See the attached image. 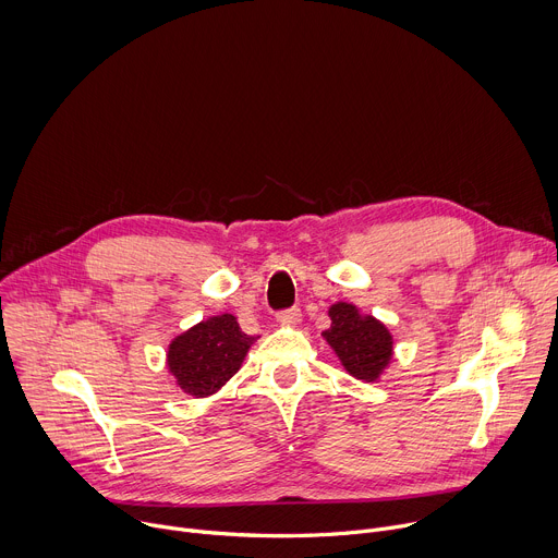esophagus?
Listing matches in <instances>:
<instances>
[{
    "label": "esophagus",
    "instance_id": "obj_1",
    "mask_svg": "<svg viewBox=\"0 0 558 558\" xmlns=\"http://www.w3.org/2000/svg\"><path fill=\"white\" fill-rule=\"evenodd\" d=\"M300 315H302V311H300V306H289V308H282V311H278V323H284V325H295L298 320H300Z\"/></svg>",
    "mask_w": 558,
    "mask_h": 558
}]
</instances>
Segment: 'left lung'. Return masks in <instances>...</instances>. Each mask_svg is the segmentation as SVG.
<instances>
[{
  "mask_svg": "<svg viewBox=\"0 0 558 558\" xmlns=\"http://www.w3.org/2000/svg\"><path fill=\"white\" fill-rule=\"evenodd\" d=\"M331 327L323 333L333 347L344 368L364 381L377 379L390 360L392 338L371 315H360L353 304H333Z\"/></svg>",
  "mask_w": 558,
  "mask_h": 558,
  "instance_id": "obj_1",
  "label": "left lung"
}]
</instances>
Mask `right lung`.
<instances>
[{
    "mask_svg": "<svg viewBox=\"0 0 558 558\" xmlns=\"http://www.w3.org/2000/svg\"><path fill=\"white\" fill-rule=\"evenodd\" d=\"M254 340L225 313L179 336L170 344L168 364L185 392L205 397L241 368Z\"/></svg>",
    "mask_w": 558,
    "mask_h": 558,
    "instance_id": "1",
    "label": "right lung"
}]
</instances>
